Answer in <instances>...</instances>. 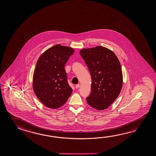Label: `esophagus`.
Returning a JSON list of instances; mask_svg holds the SVG:
<instances>
[{"mask_svg": "<svg viewBox=\"0 0 156 156\" xmlns=\"http://www.w3.org/2000/svg\"><path fill=\"white\" fill-rule=\"evenodd\" d=\"M80 87V85L77 84L76 85V89H78Z\"/></svg>", "mask_w": 156, "mask_h": 156, "instance_id": "1", "label": "esophagus"}]
</instances>
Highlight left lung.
Here are the masks:
<instances>
[{"instance_id": "8db88e82", "label": "left lung", "mask_w": 156, "mask_h": 156, "mask_svg": "<svg viewBox=\"0 0 156 156\" xmlns=\"http://www.w3.org/2000/svg\"><path fill=\"white\" fill-rule=\"evenodd\" d=\"M80 54L91 76V92L87 97L90 106L105 110L114 102L122 87V72L115 53L102 46L82 49Z\"/></svg>"}]
</instances>
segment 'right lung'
I'll use <instances>...</instances> for the list:
<instances>
[{"instance_id":"right-lung-1","label":"right lung","mask_w":156,"mask_h":156,"mask_svg":"<svg viewBox=\"0 0 156 156\" xmlns=\"http://www.w3.org/2000/svg\"><path fill=\"white\" fill-rule=\"evenodd\" d=\"M74 52L71 47L56 44L38 58L33 87L36 97L47 107H61L71 94L72 89L68 84L65 65Z\"/></svg>"}]
</instances>
